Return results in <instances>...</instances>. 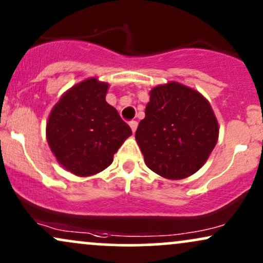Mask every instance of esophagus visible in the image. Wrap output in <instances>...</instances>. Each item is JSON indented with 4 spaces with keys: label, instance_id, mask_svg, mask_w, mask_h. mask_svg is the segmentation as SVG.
<instances>
[{
    "label": "esophagus",
    "instance_id": "obj_1",
    "mask_svg": "<svg viewBox=\"0 0 263 263\" xmlns=\"http://www.w3.org/2000/svg\"><path fill=\"white\" fill-rule=\"evenodd\" d=\"M129 125H130L133 133L137 132V128H138V122H137V120H132V122L129 123Z\"/></svg>",
    "mask_w": 263,
    "mask_h": 263
}]
</instances>
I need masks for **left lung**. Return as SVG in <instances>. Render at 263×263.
Wrapping results in <instances>:
<instances>
[{
  "instance_id": "1",
  "label": "left lung",
  "mask_w": 263,
  "mask_h": 263,
  "mask_svg": "<svg viewBox=\"0 0 263 263\" xmlns=\"http://www.w3.org/2000/svg\"><path fill=\"white\" fill-rule=\"evenodd\" d=\"M219 137L211 103L178 82L150 91L135 139L146 166L168 180H182L204 165Z\"/></svg>"
}]
</instances>
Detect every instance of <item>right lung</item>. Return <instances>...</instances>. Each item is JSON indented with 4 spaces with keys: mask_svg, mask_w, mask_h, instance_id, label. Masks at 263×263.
I'll list each match as a JSON object with an SVG mask.
<instances>
[{
    "mask_svg": "<svg viewBox=\"0 0 263 263\" xmlns=\"http://www.w3.org/2000/svg\"><path fill=\"white\" fill-rule=\"evenodd\" d=\"M108 83L96 77L72 86L52 107L46 139L58 162L87 177L107 168L132 129L106 102Z\"/></svg>",
    "mask_w": 263,
    "mask_h": 263,
    "instance_id": "1",
    "label": "right lung"
}]
</instances>
